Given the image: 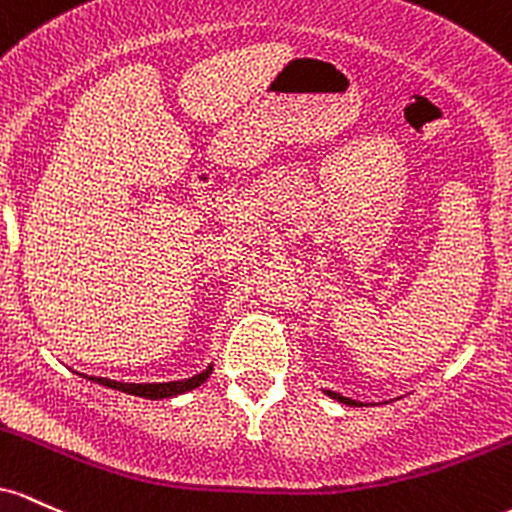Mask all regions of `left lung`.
I'll return each instance as SVG.
<instances>
[{
	"mask_svg": "<svg viewBox=\"0 0 512 512\" xmlns=\"http://www.w3.org/2000/svg\"><path fill=\"white\" fill-rule=\"evenodd\" d=\"M331 396V399H336V401H341V404H346V406H363L360 404V401H353V399H348V396H341V394H336V392H326Z\"/></svg>",
	"mask_w": 512,
	"mask_h": 512,
	"instance_id": "1",
	"label": "left lung"
}]
</instances>
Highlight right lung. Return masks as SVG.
<instances>
[{
    "label": "right lung",
    "mask_w": 512,
    "mask_h": 512,
    "mask_svg": "<svg viewBox=\"0 0 512 512\" xmlns=\"http://www.w3.org/2000/svg\"><path fill=\"white\" fill-rule=\"evenodd\" d=\"M212 365L200 375L188 377V380L181 382H154V384H132V382H116V380H106V377H89L91 382H99L103 387H111L118 389V392L132 394V396H142V399H169V396L183 394V392H191V389L200 387L205 380L210 377Z\"/></svg>",
    "instance_id": "right-lung-1"
}]
</instances>
